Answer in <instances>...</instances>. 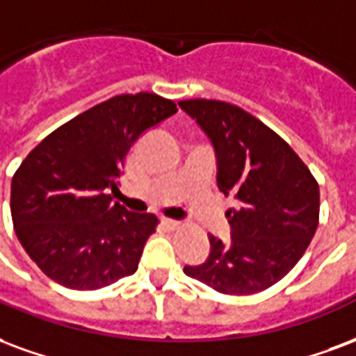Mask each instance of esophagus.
<instances>
[{
	"label": "esophagus",
	"instance_id": "34e87169",
	"mask_svg": "<svg viewBox=\"0 0 356 356\" xmlns=\"http://www.w3.org/2000/svg\"><path fill=\"white\" fill-rule=\"evenodd\" d=\"M162 225H164L168 230H177V228H181V222H179V220H173V218H162Z\"/></svg>",
	"mask_w": 356,
	"mask_h": 356
}]
</instances>
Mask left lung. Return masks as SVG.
<instances>
[{
    "instance_id": "obj_1",
    "label": "left lung",
    "mask_w": 356,
    "mask_h": 356,
    "mask_svg": "<svg viewBox=\"0 0 356 356\" xmlns=\"http://www.w3.org/2000/svg\"><path fill=\"white\" fill-rule=\"evenodd\" d=\"M217 154V185L238 205L226 211L232 236H209L204 264L188 277L222 294H254L296 266L318 225V185L291 145L238 105L217 99L179 102Z\"/></svg>"
}]
</instances>
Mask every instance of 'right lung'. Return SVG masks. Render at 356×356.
<instances>
[{
  "label": "right lung",
  "instance_id": "add662e5",
  "mask_svg": "<svg viewBox=\"0 0 356 356\" xmlns=\"http://www.w3.org/2000/svg\"><path fill=\"white\" fill-rule=\"evenodd\" d=\"M177 113L171 99L120 94L71 118L41 141L10 183L20 243L62 286L96 291L136 273L158 226L152 213L113 202L126 154L141 134Z\"/></svg>",
  "mask_w": 356,
  "mask_h": 356
}]
</instances>
